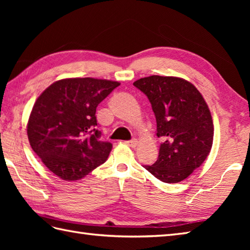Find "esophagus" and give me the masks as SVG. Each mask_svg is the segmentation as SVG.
<instances>
[{"label":"esophagus","instance_id":"1","mask_svg":"<svg viewBox=\"0 0 250 250\" xmlns=\"http://www.w3.org/2000/svg\"><path fill=\"white\" fill-rule=\"evenodd\" d=\"M125 144L128 145V146H130V147H132V148H134V147H136V146H137V141H136V140L126 141V142H125Z\"/></svg>","mask_w":250,"mask_h":250}]
</instances>
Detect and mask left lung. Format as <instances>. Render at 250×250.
<instances>
[{
	"mask_svg": "<svg viewBox=\"0 0 250 250\" xmlns=\"http://www.w3.org/2000/svg\"><path fill=\"white\" fill-rule=\"evenodd\" d=\"M134 86L147 95L162 140L158 160L144 167L163 183L175 184L201 167L211 149L214 125L208 106L192 83L183 78H141Z\"/></svg>",
	"mask_w": 250,
	"mask_h": 250,
	"instance_id": "8db88e82",
	"label": "left lung"
}]
</instances>
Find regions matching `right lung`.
I'll return each mask as SVG.
<instances>
[{
	"instance_id": "1",
	"label": "right lung",
	"mask_w": 250,
	"mask_h": 250,
	"mask_svg": "<svg viewBox=\"0 0 250 250\" xmlns=\"http://www.w3.org/2000/svg\"><path fill=\"white\" fill-rule=\"evenodd\" d=\"M119 84L90 77L61 79L36 100L26 126L29 142L58 177L82 179L107 160L113 145L100 141L95 111Z\"/></svg>"
}]
</instances>
